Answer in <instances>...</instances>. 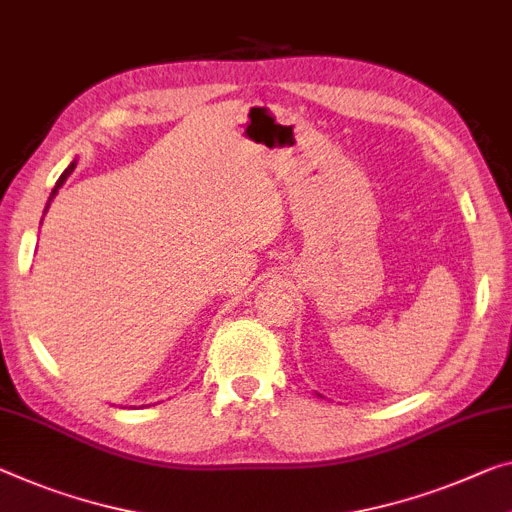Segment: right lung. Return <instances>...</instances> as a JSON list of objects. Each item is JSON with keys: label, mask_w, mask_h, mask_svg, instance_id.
<instances>
[{"label": "right lung", "mask_w": 512, "mask_h": 512, "mask_svg": "<svg viewBox=\"0 0 512 512\" xmlns=\"http://www.w3.org/2000/svg\"><path fill=\"white\" fill-rule=\"evenodd\" d=\"M75 170V163H71V165H68L66 167V170H64V174H61V177H59V181H57V186H55V190H52V193H50V200H52V197H55L57 195V190L61 188V183H64L66 179H68V174H71ZM45 209H48V207H45Z\"/></svg>", "instance_id": "add662e5"}]
</instances>
